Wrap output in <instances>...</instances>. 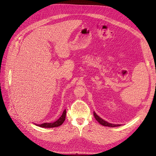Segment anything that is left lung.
Masks as SVG:
<instances>
[{"label":"left lung","instance_id":"1","mask_svg":"<svg viewBox=\"0 0 156 156\" xmlns=\"http://www.w3.org/2000/svg\"><path fill=\"white\" fill-rule=\"evenodd\" d=\"M94 114V116L96 119V120L102 125L103 126H109V127H116V126H121L122 125H119V124H113V123H108L107 122V121H105L104 120H103L102 119H101L100 117H99L94 112L93 113Z\"/></svg>","mask_w":156,"mask_h":156}]
</instances>
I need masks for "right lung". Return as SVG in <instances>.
Segmentation results:
<instances>
[{"label":"right lung","instance_id":"add662e5","mask_svg":"<svg viewBox=\"0 0 156 156\" xmlns=\"http://www.w3.org/2000/svg\"><path fill=\"white\" fill-rule=\"evenodd\" d=\"M65 117H66V109H65L63 112L62 115H61V117L55 122H51V123H44L42 124H39V125H37L35 123L36 125L39 126L40 127H42V128H54V127H57L60 126L65 121Z\"/></svg>","mask_w":156,"mask_h":156}]
</instances>
